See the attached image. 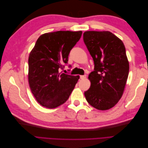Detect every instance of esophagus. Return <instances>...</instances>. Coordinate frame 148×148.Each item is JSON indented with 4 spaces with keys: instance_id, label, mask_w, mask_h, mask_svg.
Returning a JSON list of instances; mask_svg holds the SVG:
<instances>
[{
    "instance_id": "34e87169",
    "label": "esophagus",
    "mask_w": 148,
    "mask_h": 148,
    "mask_svg": "<svg viewBox=\"0 0 148 148\" xmlns=\"http://www.w3.org/2000/svg\"><path fill=\"white\" fill-rule=\"evenodd\" d=\"M86 78V75H81L80 76V78L83 79H85Z\"/></svg>"
}]
</instances>
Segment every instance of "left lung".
<instances>
[{"instance_id": "8db88e82", "label": "left lung", "mask_w": 148, "mask_h": 148, "mask_svg": "<svg viewBox=\"0 0 148 148\" xmlns=\"http://www.w3.org/2000/svg\"><path fill=\"white\" fill-rule=\"evenodd\" d=\"M83 41L95 64L85 97L98 110L109 109L122 97L128 78L129 63L125 46L109 31H86Z\"/></svg>"}]
</instances>
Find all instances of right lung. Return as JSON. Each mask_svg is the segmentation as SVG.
I'll return each mask as SVG.
<instances>
[{"mask_svg": "<svg viewBox=\"0 0 148 148\" xmlns=\"http://www.w3.org/2000/svg\"><path fill=\"white\" fill-rule=\"evenodd\" d=\"M82 34V31L42 34L29 53V87L36 99L46 108H56L65 103L79 78V76L61 73L59 70L68 63L70 51Z\"/></svg>", "mask_w": 148, "mask_h": 148, "instance_id": "1", "label": "right lung"}]
</instances>
